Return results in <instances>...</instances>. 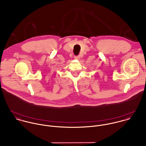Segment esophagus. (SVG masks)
Returning <instances> with one entry per match:
<instances>
[{
    "label": "esophagus",
    "mask_w": 146,
    "mask_h": 146,
    "mask_svg": "<svg viewBox=\"0 0 146 146\" xmlns=\"http://www.w3.org/2000/svg\"><path fill=\"white\" fill-rule=\"evenodd\" d=\"M74 59L78 60V59H80V56H74Z\"/></svg>",
    "instance_id": "obj_1"
}]
</instances>
